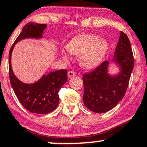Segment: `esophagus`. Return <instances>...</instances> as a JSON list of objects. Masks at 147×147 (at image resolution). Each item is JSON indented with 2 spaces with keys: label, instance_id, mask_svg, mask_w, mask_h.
<instances>
[{
  "label": "esophagus",
  "instance_id": "obj_1",
  "mask_svg": "<svg viewBox=\"0 0 147 147\" xmlns=\"http://www.w3.org/2000/svg\"><path fill=\"white\" fill-rule=\"evenodd\" d=\"M67 76H68L69 78H72L75 76V73L73 71H69V72H67Z\"/></svg>",
  "mask_w": 147,
  "mask_h": 147
}]
</instances>
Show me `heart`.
Listing matches in <instances>:
<instances>
[{"label":"heart","instance_id":"heart-1","mask_svg":"<svg viewBox=\"0 0 147 147\" xmlns=\"http://www.w3.org/2000/svg\"><path fill=\"white\" fill-rule=\"evenodd\" d=\"M69 53L79 56L80 65L85 69H92L98 65L106 55L109 44L103 38L94 34H81L75 36L66 46ZM63 58L68 59L65 52L62 53Z\"/></svg>","mask_w":147,"mask_h":147}]
</instances>
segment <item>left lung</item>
<instances>
[{"label":"left lung","mask_w":147,"mask_h":147,"mask_svg":"<svg viewBox=\"0 0 147 147\" xmlns=\"http://www.w3.org/2000/svg\"><path fill=\"white\" fill-rule=\"evenodd\" d=\"M113 61L120 67L117 75L108 73L109 62L105 61L93 71L83 75V101L88 109L97 113L113 109L123 99L134 67V57L128 37L120 32Z\"/></svg>","instance_id":"left-lung-1"}]
</instances>
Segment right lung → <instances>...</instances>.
<instances>
[{"mask_svg": "<svg viewBox=\"0 0 147 147\" xmlns=\"http://www.w3.org/2000/svg\"><path fill=\"white\" fill-rule=\"evenodd\" d=\"M46 24L29 22L14 42L9 52V78L11 86L18 100L29 112L46 114L56 109L59 102V92L62 86L67 81V71L58 69L50 72L33 84H25L14 75L11 67V55L14 46L18 41L26 38H39Z\"/></svg>", "mask_w": 147, "mask_h": 147, "instance_id": "right-lung-1", "label": "right lung"}]
</instances>
